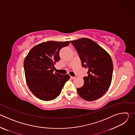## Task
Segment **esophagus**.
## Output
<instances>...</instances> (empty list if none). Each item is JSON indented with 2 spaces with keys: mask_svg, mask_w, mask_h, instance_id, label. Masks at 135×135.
<instances>
[{
  "mask_svg": "<svg viewBox=\"0 0 135 135\" xmlns=\"http://www.w3.org/2000/svg\"><path fill=\"white\" fill-rule=\"evenodd\" d=\"M76 78V76H70V78L71 79H75Z\"/></svg>",
  "mask_w": 135,
  "mask_h": 135,
  "instance_id": "obj_1",
  "label": "esophagus"
}]
</instances>
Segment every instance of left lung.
<instances>
[{
	"label": "left lung",
	"instance_id": "left-lung-1",
	"mask_svg": "<svg viewBox=\"0 0 135 135\" xmlns=\"http://www.w3.org/2000/svg\"><path fill=\"white\" fill-rule=\"evenodd\" d=\"M70 42L79 53L82 66L88 69V76L83 78V85L77 89L79 95L90 102L100 98L108 89L112 80L113 67L110 55L89 38Z\"/></svg>",
	"mask_w": 135,
	"mask_h": 135
}]
</instances>
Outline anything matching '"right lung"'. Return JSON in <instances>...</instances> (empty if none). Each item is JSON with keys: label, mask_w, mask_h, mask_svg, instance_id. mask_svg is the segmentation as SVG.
<instances>
[{"label": "right lung", "mask_w": 135, "mask_h": 135, "mask_svg": "<svg viewBox=\"0 0 135 135\" xmlns=\"http://www.w3.org/2000/svg\"><path fill=\"white\" fill-rule=\"evenodd\" d=\"M69 41H47L33 47L26 56L24 69L27 84L36 97L44 101L52 100L61 93L68 74L55 72L54 65L59 61L60 50L69 44Z\"/></svg>", "instance_id": "1"}]
</instances>
